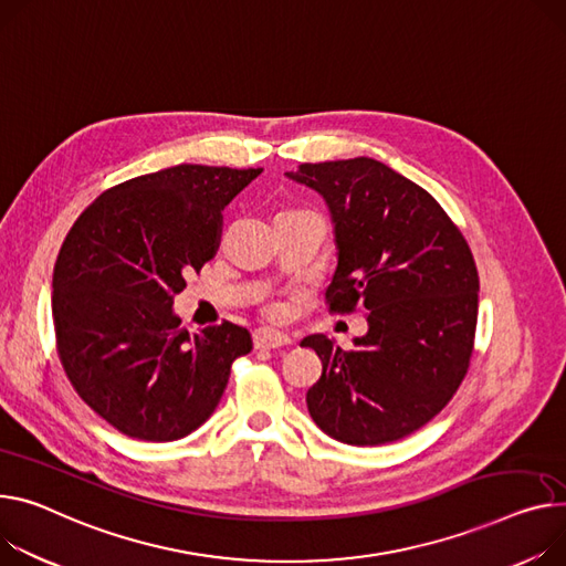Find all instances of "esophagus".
<instances>
[{"label":"esophagus","mask_w":566,"mask_h":566,"mask_svg":"<svg viewBox=\"0 0 566 566\" xmlns=\"http://www.w3.org/2000/svg\"><path fill=\"white\" fill-rule=\"evenodd\" d=\"M253 344H255V349H281V346L292 344V337L285 333H279V331L263 328V331H255Z\"/></svg>","instance_id":"1"}]
</instances>
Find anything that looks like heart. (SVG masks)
Returning a JSON list of instances; mask_svg holds the SVG:
<instances>
[{
    "instance_id": "obj_1",
    "label": "heart",
    "mask_w": 566,
    "mask_h": 566,
    "mask_svg": "<svg viewBox=\"0 0 566 566\" xmlns=\"http://www.w3.org/2000/svg\"><path fill=\"white\" fill-rule=\"evenodd\" d=\"M268 313H270V315H274V317H276V315H281V306H279V303H272V306L268 308Z\"/></svg>"
}]
</instances>
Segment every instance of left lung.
Here are the masks:
<instances>
[{"label":"left lung","instance_id":"8db88e82","mask_svg":"<svg viewBox=\"0 0 566 566\" xmlns=\"http://www.w3.org/2000/svg\"><path fill=\"white\" fill-rule=\"evenodd\" d=\"M287 177L317 190L333 217L328 311L360 308L369 324L354 349L303 337L322 360L308 412L337 442H397L438 415L467 376L478 322L471 249L432 195L374 158L303 163Z\"/></svg>","mask_w":566,"mask_h":566}]
</instances>
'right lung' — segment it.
Wrapping results in <instances>:
<instances>
[{"label":"right lung","mask_w":566,"mask_h":566,"mask_svg":"<svg viewBox=\"0 0 566 566\" xmlns=\"http://www.w3.org/2000/svg\"><path fill=\"white\" fill-rule=\"evenodd\" d=\"M260 171L184 163L143 174L102 192L65 235L52 281L59 358L76 395L126 438H186L251 352L247 328L190 333L171 303L214 258L224 206Z\"/></svg>","instance_id":"obj_1"}]
</instances>
